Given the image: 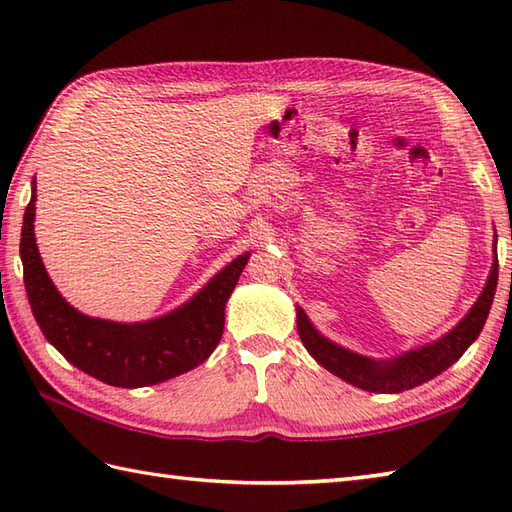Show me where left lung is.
I'll return each instance as SVG.
<instances>
[{
	"label": "left lung",
	"instance_id": "8db88e82",
	"mask_svg": "<svg viewBox=\"0 0 512 512\" xmlns=\"http://www.w3.org/2000/svg\"><path fill=\"white\" fill-rule=\"evenodd\" d=\"M497 235L493 242V266L486 277V284L480 292V297L464 314L460 323L451 328L440 339L424 343L413 350L402 352L391 358H372L358 354L354 350L330 341L328 336L321 334L314 323L308 319V314L297 306V332L301 343L306 345L310 356L321 367L328 369L334 376H339L345 383H350L358 389L372 391V394H400L418 387L427 380L436 378L444 369L451 367L458 358L469 350L480 336L484 323L491 312L495 290H497Z\"/></svg>",
	"mask_w": 512,
	"mask_h": 512
}]
</instances>
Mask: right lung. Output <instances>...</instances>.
<instances>
[{
    "label": "right lung",
    "mask_w": 512,
    "mask_h": 512,
    "mask_svg": "<svg viewBox=\"0 0 512 512\" xmlns=\"http://www.w3.org/2000/svg\"><path fill=\"white\" fill-rule=\"evenodd\" d=\"M35 202L37 180H32L19 242L26 295L43 336L74 367L112 387L136 389L191 372L213 354L224 332L226 301L250 253L237 255L189 301L156 319L121 323L88 317L65 301L41 262Z\"/></svg>",
    "instance_id": "1"
}]
</instances>
